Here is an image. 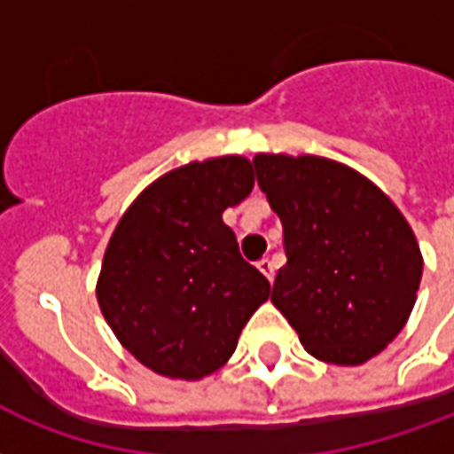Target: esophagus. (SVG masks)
Segmentation results:
<instances>
[{"label":"esophagus","mask_w":454,"mask_h":454,"mask_svg":"<svg viewBox=\"0 0 454 454\" xmlns=\"http://www.w3.org/2000/svg\"><path fill=\"white\" fill-rule=\"evenodd\" d=\"M256 266H259V270H261V273H263V276L268 278V280H273V276H276V268H273V261H270V259H261L259 263H256Z\"/></svg>","instance_id":"1"}]
</instances>
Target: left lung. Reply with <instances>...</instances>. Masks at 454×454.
I'll use <instances>...</instances> for the list:
<instances>
[{
    "instance_id": "8db88e82",
    "label": "left lung",
    "mask_w": 454,
    "mask_h": 454,
    "mask_svg": "<svg viewBox=\"0 0 454 454\" xmlns=\"http://www.w3.org/2000/svg\"><path fill=\"white\" fill-rule=\"evenodd\" d=\"M254 168L287 256L270 302L314 358L360 365L377 356L402 332L421 283L411 227L380 188L332 159L259 154Z\"/></svg>"
}]
</instances>
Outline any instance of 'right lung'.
I'll use <instances>...</instances> for the list:
<instances>
[{"label":"right lung","instance_id":"add662e5","mask_svg":"<svg viewBox=\"0 0 454 454\" xmlns=\"http://www.w3.org/2000/svg\"><path fill=\"white\" fill-rule=\"evenodd\" d=\"M251 188L244 157L178 167L140 193L108 241L98 307L122 346L159 375L198 380L223 367L270 295L223 223Z\"/></svg>","mask_w":454,"mask_h":454}]
</instances>
